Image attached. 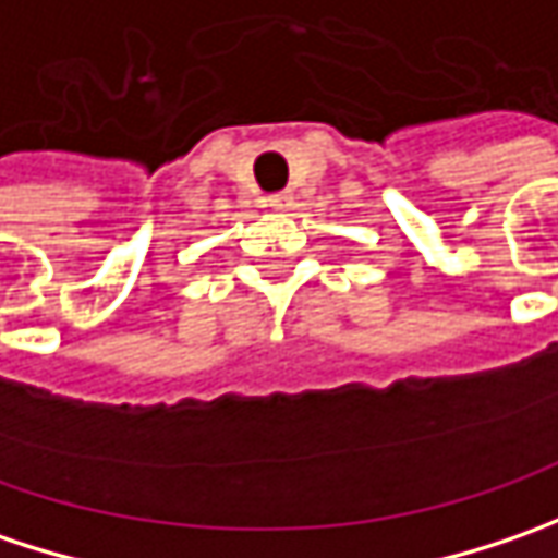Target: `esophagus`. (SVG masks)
Here are the masks:
<instances>
[{"mask_svg":"<svg viewBox=\"0 0 558 558\" xmlns=\"http://www.w3.org/2000/svg\"><path fill=\"white\" fill-rule=\"evenodd\" d=\"M271 208H278V211H287V208L293 206V193H287V190H280V193H271L268 199H265Z\"/></svg>","mask_w":558,"mask_h":558,"instance_id":"obj_1","label":"esophagus"}]
</instances>
